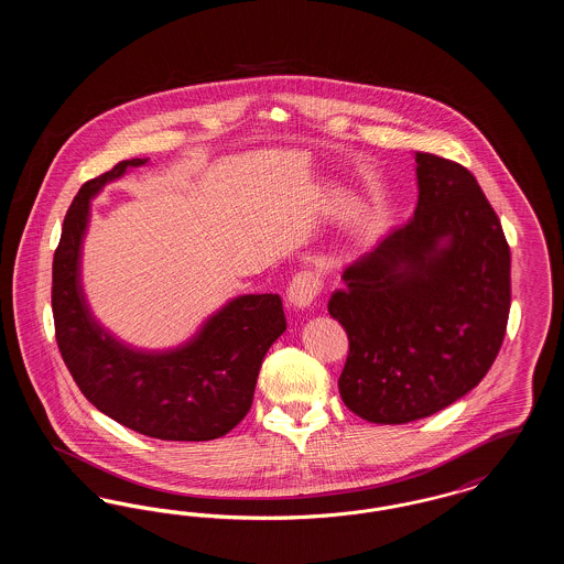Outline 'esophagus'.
I'll return each instance as SVG.
<instances>
[{"instance_id": "esophagus-1", "label": "esophagus", "mask_w": 564, "mask_h": 564, "mask_svg": "<svg viewBox=\"0 0 564 564\" xmlns=\"http://www.w3.org/2000/svg\"><path fill=\"white\" fill-rule=\"evenodd\" d=\"M317 294H319V279L313 272L302 270L295 274L288 288V302L294 308H308L315 302Z\"/></svg>"}]
</instances>
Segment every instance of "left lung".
<instances>
[{"mask_svg":"<svg viewBox=\"0 0 564 564\" xmlns=\"http://www.w3.org/2000/svg\"><path fill=\"white\" fill-rule=\"evenodd\" d=\"M408 224L343 272L329 315L349 336L350 412L402 425L444 410L490 370L510 317V245L476 177L416 152Z\"/></svg>","mask_w":564,"mask_h":564,"instance_id":"obj_1","label":"left lung"}]
</instances>
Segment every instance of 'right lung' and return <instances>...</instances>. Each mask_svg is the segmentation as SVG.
<instances>
[{
	"instance_id": "1",
	"label": "right lung",
	"mask_w": 564,
	"mask_h": 564,
	"mask_svg": "<svg viewBox=\"0 0 564 564\" xmlns=\"http://www.w3.org/2000/svg\"><path fill=\"white\" fill-rule=\"evenodd\" d=\"M145 162H118L86 182L67 209L53 260L54 336L84 398L116 423L169 442L215 440L251 408L262 359L288 329L283 302L276 294L239 295L186 345L164 352L129 349L95 322L80 283L90 198Z\"/></svg>"
}]
</instances>
